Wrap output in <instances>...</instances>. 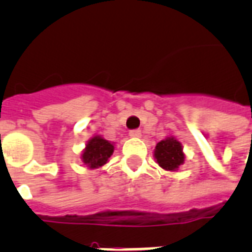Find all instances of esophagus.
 <instances>
[{"label":"esophagus","instance_id":"34e87169","mask_svg":"<svg viewBox=\"0 0 252 252\" xmlns=\"http://www.w3.org/2000/svg\"><path fill=\"white\" fill-rule=\"evenodd\" d=\"M128 134H130L131 138H139V136L141 135V131L139 130V128H135V130H130Z\"/></svg>","mask_w":252,"mask_h":252}]
</instances>
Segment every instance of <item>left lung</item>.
<instances>
[{
    "mask_svg": "<svg viewBox=\"0 0 252 252\" xmlns=\"http://www.w3.org/2000/svg\"><path fill=\"white\" fill-rule=\"evenodd\" d=\"M155 157L162 168L168 171H175L184 162L182 144L174 138L161 140L156 145Z\"/></svg>",
    "mask_w": 252,
    "mask_h": 252,
    "instance_id": "8db88e82",
    "label": "left lung"
}]
</instances>
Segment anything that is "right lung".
I'll list each match as a JSON object with an SVG mask.
<instances>
[{"instance_id": "1", "label": "right lung", "mask_w": 252, "mask_h": 252, "mask_svg": "<svg viewBox=\"0 0 252 252\" xmlns=\"http://www.w3.org/2000/svg\"><path fill=\"white\" fill-rule=\"evenodd\" d=\"M113 144L100 136H94L86 145V149L82 153L84 163L89 167L95 168L107 163L109 157L113 153Z\"/></svg>"}]
</instances>
